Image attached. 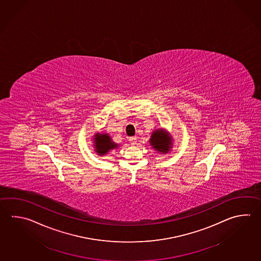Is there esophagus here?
Returning <instances> with one entry per match:
<instances>
[{
    "label": "esophagus",
    "mask_w": 261,
    "mask_h": 261,
    "mask_svg": "<svg viewBox=\"0 0 261 261\" xmlns=\"http://www.w3.org/2000/svg\"><path fill=\"white\" fill-rule=\"evenodd\" d=\"M129 142L131 143V145H136L137 144V137H132L129 139Z\"/></svg>",
    "instance_id": "obj_1"
}]
</instances>
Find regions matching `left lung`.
<instances>
[{
  "mask_svg": "<svg viewBox=\"0 0 261 261\" xmlns=\"http://www.w3.org/2000/svg\"><path fill=\"white\" fill-rule=\"evenodd\" d=\"M171 140L172 139L169 138V136H167V134L165 133L164 130L160 129L155 130L152 133L149 139V143L159 152L166 153L169 150V148H171Z\"/></svg>",
  "mask_w": 261,
  "mask_h": 261,
  "instance_id": "8db88e82",
  "label": "left lung"
}]
</instances>
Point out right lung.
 <instances>
[{"label": "right lung", "instance_id": "obj_1", "mask_svg": "<svg viewBox=\"0 0 261 261\" xmlns=\"http://www.w3.org/2000/svg\"><path fill=\"white\" fill-rule=\"evenodd\" d=\"M95 146L96 151L98 154H106L109 150L115 149L117 147V144L113 143L109 135H96L95 139Z\"/></svg>", "mask_w": 261, "mask_h": 261}]
</instances>
